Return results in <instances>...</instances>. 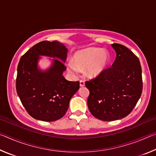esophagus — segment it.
Segmentation results:
<instances>
[{
	"instance_id": "obj_1",
	"label": "esophagus",
	"mask_w": 156,
	"mask_h": 156,
	"mask_svg": "<svg viewBox=\"0 0 156 156\" xmlns=\"http://www.w3.org/2000/svg\"><path fill=\"white\" fill-rule=\"evenodd\" d=\"M85 85V83H84V82L83 80H80V87H84Z\"/></svg>"
}]
</instances>
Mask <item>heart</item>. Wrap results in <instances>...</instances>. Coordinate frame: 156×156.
Listing matches in <instances>:
<instances>
[{
  "instance_id": "obj_1",
  "label": "heart",
  "mask_w": 156,
  "mask_h": 156,
  "mask_svg": "<svg viewBox=\"0 0 156 156\" xmlns=\"http://www.w3.org/2000/svg\"><path fill=\"white\" fill-rule=\"evenodd\" d=\"M73 62L68 61L67 69L72 74H77L78 71L86 69V76L96 78L109 67L111 57L109 52L99 47H89L75 52Z\"/></svg>"
}]
</instances>
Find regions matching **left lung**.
<instances>
[{
  "label": "left lung",
  "instance_id": "left-lung-1",
  "mask_svg": "<svg viewBox=\"0 0 156 156\" xmlns=\"http://www.w3.org/2000/svg\"><path fill=\"white\" fill-rule=\"evenodd\" d=\"M116 58L111 68L94 80L87 81V105L92 115L103 121L119 120L135 107L142 91V69L138 58L127 47L112 44Z\"/></svg>",
  "mask_w": 156,
  "mask_h": 156
}]
</instances>
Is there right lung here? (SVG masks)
I'll return each instance as SVG.
<instances>
[{
    "label": "right lung",
    "mask_w": 156,
    "mask_h": 156,
    "mask_svg": "<svg viewBox=\"0 0 156 156\" xmlns=\"http://www.w3.org/2000/svg\"><path fill=\"white\" fill-rule=\"evenodd\" d=\"M67 52V47L58 41H43L20 58L16 91L29 114L36 120L52 122L62 118L80 87L78 81H69L63 76ZM41 56L51 58L48 59L49 68L40 67Z\"/></svg>",
    "instance_id": "obj_1"
}]
</instances>
